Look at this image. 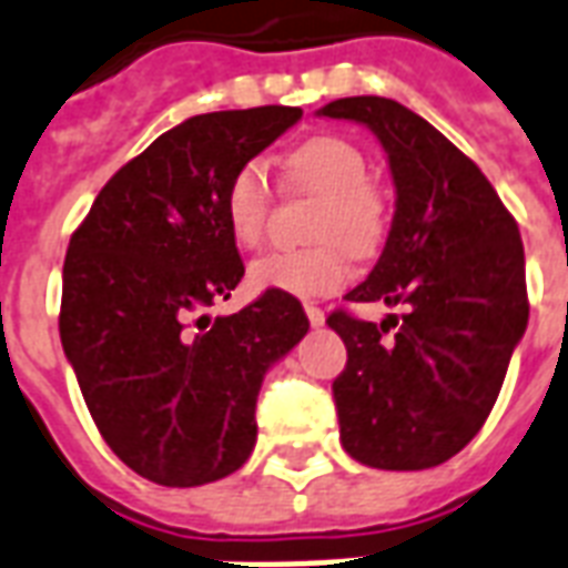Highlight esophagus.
Returning a JSON list of instances; mask_svg holds the SVG:
<instances>
[{
	"instance_id": "obj_1",
	"label": "esophagus",
	"mask_w": 568,
	"mask_h": 568,
	"mask_svg": "<svg viewBox=\"0 0 568 568\" xmlns=\"http://www.w3.org/2000/svg\"><path fill=\"white\" fill-rule=\"evenodd\" d=\"M305 314H308L311 326H323V320H326V314H323V308H317L314 302H305Z\"/></svg>"
}]
</instances>
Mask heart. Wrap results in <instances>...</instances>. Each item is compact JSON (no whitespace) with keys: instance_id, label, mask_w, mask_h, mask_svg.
<instances>
[{"instance_id":"heart-1","label":"heart","mask_w":568,"mask_h":568,"mask_svg":"<svg viewBox=\"0 0 568 568\" xmlns=\"http://www.w3.org/2000/svg\"><path fill=\"white\" fill-rule=\"evenodd\" d=\"M290 187L320 194L311 236L323 239L300 251H272L251 266V284L293 296H326L347 284L349 254L368 257L386 236V200L368 179V158L338 134H317L284 158ZM272 212V185L260 161L230 176L224 191L227 227L242 248L263 242Z\"/></svg>"}]
</instances>
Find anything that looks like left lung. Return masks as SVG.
Here are the masks:
<instances>
[{"label":"left lung","mask_w":568,"mask_h":568,"mask_svg":"<svg viewBox=\"0 0 568 568\" xmlns=\"http://www.w3.org/2000/svg\"><path fill=\"white\" fill-rule=\"evenodd\" d=\"M320 116L368 125L395 182L386 248L347 302L407 305L381 326L344 308L326 320L347 347L341 443L377 470H428L479 434L527 329L521 233L470 158L398 101L338 98Z\"/></svg>","instance_id":"8db88e82"}]
</instances>
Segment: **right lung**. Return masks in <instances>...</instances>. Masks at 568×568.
<instances>
[{
  "label": "right lung",
  "mask_w": 568,
  "mask_h": 568,
  "mask_svg": "<svg viewBox=\"0 0 568 568\" xmlns=\"http://www.w3.org/2000/svg\"><path fill=\"white\" fill-rule=\"evenodd\" d=\"M300 119L278 104L185 119L113 173L68 242L62 347L101 437L143 479L194 488L248 462L263 377L308 332L281 290L203 314L245 275L230 176Z\"/></svg>",
  "instance_id": "add662e5"
}]
</instances>
